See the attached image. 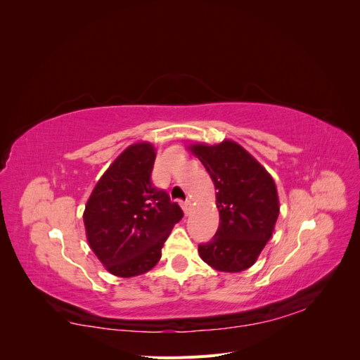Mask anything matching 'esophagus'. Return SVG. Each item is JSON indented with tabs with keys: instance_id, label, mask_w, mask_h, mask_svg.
<instances>
[{
	"instance_id": "1",
	"label": "esophagus",
	"mask_w": 360,
	"mask_h": 360,
	"mask_svg": "<svg viewBox=\"0 0 360 360\" xmlns=\"http://www.w3.org/2000/svg\"><path fill=\"white\" fill-rule=\"evenodd\" d=\"M181 207H183V212H184V214L189 216V214H191V210H192V202H191V200L183 201V202H181Z\"/></svg>"
}]
</instances>
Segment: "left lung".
<instances>
[{"label": "left lung", "mask_w": 360, "mask_h": 360, "mask_svg": "<svg viewBox=\"0 0 360 360\" xmlns=\"http://www.w3.org/2000/svg\"><path fill=\"white\" fill-rule=\"evenodd\" d=\"M214 183L219 226L198 245L202 261L219 271H242L264 249L279 214L276 184L264 167L234 141L189 147Z\"/></svg>", "instance_id": "obj_1"}]
</instances>
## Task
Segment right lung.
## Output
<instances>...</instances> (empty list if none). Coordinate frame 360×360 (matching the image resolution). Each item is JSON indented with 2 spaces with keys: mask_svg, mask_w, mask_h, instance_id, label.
<instances>
[{
  "mask_svg": "<svg viewBox=\"0 0 360 360\" xmlns=\"http://www.w3.org/2000/svg\"><path fill=\"white\" fill-rule=\"evenodd\" d=\"M155 147H127L105 171L84 212L86 240L108 271L120 278L143 275L162 257V246L183 212L151 183Z\"/></svg>",
  "mask_w": 360,
  "mask_h": 360,
  "instance_id": "obj_1",
  "label": "right lung"
}]
</instances>
